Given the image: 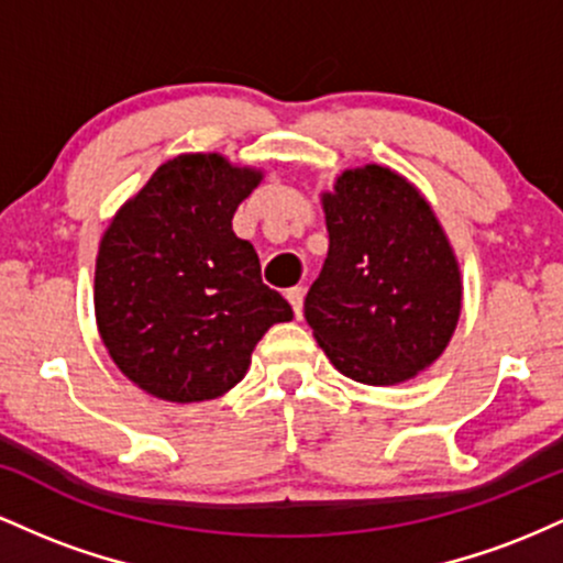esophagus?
Returning a JSON list of instances; mask_svg holds the SVG:
<instances>
[{"instance_id": "esophagus-1", "label": "esophagus", "mask_w": 563, "mask_h": 563, "mask_svg": "<svg viewBox=\"0 0 563 563\" xmlns=\"http://www.w3.org/2000/svg\"><path fill=\"white\" fill-rule=\"evenodd\" d=\"M286 299L290 301V307H294L296 320H301V314H303V288H301V286L288 288V290H286Z\"/></svg>"}]
</instances>
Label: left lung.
I'll return each mask as SVG.
<instances>
[{
    "instance_id": "obj_1",
    "label": "left lung",
    "mask_w": 563,
    "mask_h": 563,
    "mask_svg": "<svg viewBox=\"0 0 563 563\" xmlns=\"http://www.w3.org/2000/svg\"><path fill=\"white\" fill-rule=\"evenodd\" d=\"M320 200L331 243L303 318L346 378L405 384L442 357L461 320L463 277L448 232L389 166L341 172Z\"/></svg>"
}]
</instances>
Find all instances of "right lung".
Wrapping results in <instances>:
<instances>
[{"instance_id": "obj_1", "label": "right lung", "mask_w": 563, "mask_h": 563, "mask_svg": "<svg viewBox=\"0 0 563 563\" xmlns=\"http://www.w3.org/2000/svg\"><path fill=\"white\" fill-rule=\"evenodd\" d=\"M262 169L222 153L161 164L102 232L95 320L124 376L166 402H206L241 384L251 352L294 309L262 283L232 214Z\"/></svg>"}]
</instances>
